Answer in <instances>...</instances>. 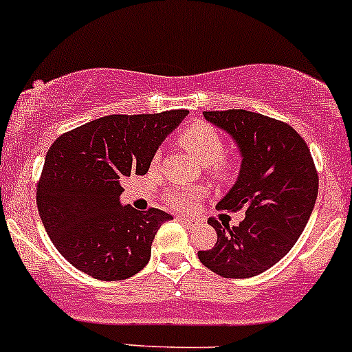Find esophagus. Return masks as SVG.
I'll return each instance as SVG.
<instances>
[{"label":"esophagus","instance_id":"1","mask_svg":"<svg viewBox=\"0 0 352 352\" xmlns=\"http://www.w3.org/2000/svg\"><path fill=\"white\" fill-rule=\"evenodd\" d=\"M179 222L182 223V226L187 227V229H195L197 227V222L194 219H187V217H179Z\"/></svg>","mask_w":352,"mask_h":352}]
</instances>
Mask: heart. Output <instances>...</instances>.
<instances>
[{"label": "heart", "instance_id": "heart-1", "mask_svg": "<svg viewBox=\"0 0 352 352\" xmlns=\"http://www.w3.org/2000/svg\"><path fill=\"white\" fill-rule=\"evenodd\" d=\"M180 144L190 155H194L202 165H207L208 172L217 179H227L232 175L234 164L223 157L226 142L215 126L206 122H195L188 125L180 135ZM200 199L199 190H172L167 194V202L177 210H190Z\"/></svg>", "mask_w": 352, "mask_h": 352}]
</instances>
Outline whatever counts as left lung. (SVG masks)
<instances>
[{
    "label": "left lung",
    "instance_id": "left-lung-1",
    "mask_svg": "<svg viewBox=\"0 0 352 352\" xmlns=\"http://www.w3.org/2000/svg\"><path fill=\"white\" fill-rule=\"evenodd\" d=\"M207 122L232 137L241 152L239 177L219 210H245L237 227L208 219L217 232L206 267L247 279L272 267L302 234L318 199L319 177L306 142L287 123L247 110L204 111Z\"/></svg>",
    "mask_w": 352,
    "mask_h": 352
}]
</instances>
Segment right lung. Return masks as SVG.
I'll return each instance as SVG.
<instances>
[{
	"instance_id": "right-lung-1",
	"label": "right lung",
	"mask_w": 352,
	"mask_h": 352,
	"mask_svg": "<svg viewBox=\"0 0 352 352\" xmlns=\"http://www.w3.org/2000/svg\"><path fill=\"white\" fill-rule=\"evenodd\" d=\"M187 110L110 115L63 133L50 146L36 204L58 252L100 280L135 276L150 261L160 208L122 206L123 180L148 172L152 158Z\"/></svg>"
}]
</instances>
